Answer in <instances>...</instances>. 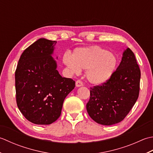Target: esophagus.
<instances>
[{
    "label": "esophagus",
    "instance_id": "1",
    "mask_svg": "<svg viewBox=\"0 0 153 153\" xmlns=\"http://www.w3.org/2000/svg\"><path fill=\"white\" fill-rule=\"evenodd\" d=\"M83 86V83L82 81L80 80H78L76 81V87H79V86Z\"/></svg>",
    "mask_w": 153,
    "mask_h": 153
}]
</instances>
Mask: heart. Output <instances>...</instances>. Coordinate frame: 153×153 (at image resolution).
Returning <instances> with one entry per match:
<instances>
[{
	"instance_id": "b5f03b06",
	"label": "heart",
	"mask_w": 153,
	"mask_h": 153,
	"mask_svg": "<svg viewBox=\"0 0 153 153\" xmlns=\"http://www.w3.org/2000/svg\"><path fill=\"white\" fill-rule=\"evenodd\" d=\"M63 61L73 73L86 69V79L94 85L105 82L117 65L116 55L98 45L76 49L72 56L65 53Z\"/></svg>"
}]
</instances>
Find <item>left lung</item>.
<instances>
[{"label":"left lung","instance_id":"left-lung-1","mask_svg":"<svg viewBox=\"0 0 153 153\" xmlns=\"http://www.w3.org/2000/svg\"><path fill=\"white\" fill-rule=\"evenodd\" d=\"M141 70L129 48L110 79L100 85L90 87L86 110L98 123L111 126L124 120L135 104L140 90Z\"/></svg>","mask_w":153,"mask_h":153}]
</instances>
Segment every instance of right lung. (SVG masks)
<instances>
[{"mask_svg":"<svg viewBox=\"0 0 153 153\" xmlns=\"http://www.w3.org/2000/svg\"><path fill=\"white\" fill-rule=\"evenodd\" d=\"M56 41L39 39L25 49L15 71L16 98L30 122L49 125L61 116L65 98L75 81L62 77L51 54Z\"/></svg>","mask_w":153,"mask_h":153,"instance_id":"1","label":"right lung"}]
</instances>
